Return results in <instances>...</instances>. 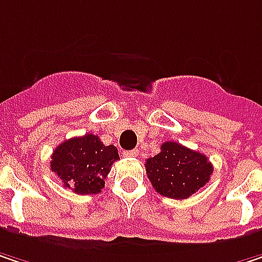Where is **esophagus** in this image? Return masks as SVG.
Wrapping results in <instances>:
<instances>
[{
	"mask_svg": "<svg viewBox=\"0 0 262 262\" xmlns=\"http://www.w3.org/2000/svg\"><path fill=\"white\" fill-rule=\"evenodd\" d=\"M124 157H136L138 156V150H127V151H124L123 153Z\"/></svg>",
	"mask_w": 262,
	"mask_h": 262,
	"instance_id": "1",
	"label": "esophagus"
}]
</instances>
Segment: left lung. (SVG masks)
<instances>
[{
  "label": "left lung",
  "mask_w": 262,
  "mask_h": 262,
  "mask_svg": "<svg viewBox=\"0 0 262 262\" xmlns=\"http://www.w3.org/2000/svg\"><path fill=\"white\" fill-rule=\"evenodd\" d=\"M145 171L157 193L172 200H186L208 183L213 165L205 155L166 141L160 153L147 159Z\"/></svg>",
  "instance_id": "left-lung-1"
}]
</instances>
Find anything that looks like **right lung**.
<instances>
[{
    "instance_id": "right-lung-1",
    "label": "right lung",
    "mask_w": 262,
    "mask_h": 262,
    "mask_svg": "<svg viewBox=\"0 0 262 262\" xmlns=\"http://www.w3.org/2000/svg\"><path fill=\"white\" fill-rule=\"evenodd\" d=\"M114 145H103L99 136L86 133L64 141L52 153L51 171L58 176L64 187L78 195L102 192L111 166L118 160Z\"/></svg>"
}]
</instances>
